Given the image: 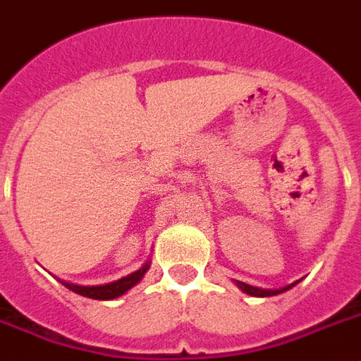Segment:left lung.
<instances>
[{
  "mask_svg": "<svg viewBox=\"0 0 361 361\" xmlns=\"http://www.w3.org/2000/svg\"><path fill=\"white\" fill-rule=\"evenodd\" d=\"M236 284H238V288L243 291V293L252 295V297H273V295H279V293H282V291H288L290 288H293L297 282H293V284H290V286H286V288H282V290H260V288H255V286H249V284H245V282H240V281H236Z\"/></svg>",
  "mask_w": 361,
  "mask_h": 361,
  "instance_id": "1",
  "label": "left lung"
}]
</instances>
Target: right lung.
Masks as SVG:
<instances>
[{
  "mask_svg": "<svg viewBox=\"0 0 361 361\" xmlns=\"http://www.w3.org/2000/svg\"><path fill=\"white\" fill-rule=\"evenodd\" d=\"M147 269H149V262L144 267H140L138 271H134V273L123 276V279H120V281L110 282V284H105V286H77V284H70V282H62V281L61 282L66 286L68 290L75 291V293L82 295V297H88V299L110 300V299H118L120 295H123L125 291H129L133 286L138 284Z\"/></svg>",
  "mask_w": 361,
  "mask_h": 361,
  "instance_id": "obj_1",
  "label": "right lung"
}]
</instances>
